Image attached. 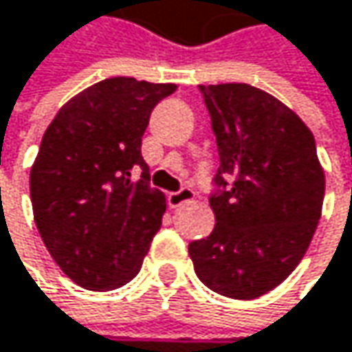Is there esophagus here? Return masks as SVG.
Listing matches in <instances>:
<instances>
[{
    "label": "esophagus",
    "instance_id": "obj_1",
    "mask_svg": "<svg viewBox=\"0 0 352 352\" xmlns=\"http://www.w3.org/2000/svg\"><path fill=\"white\" fill-rule=\"evenodd\" d=\"M194 196H196V194H194L192 188H182L179 192H170V194L166 196V202H168L170 208H177V206H182V204L194 200Z\"/></svg>",
    "mask_w": 352,
    "mask_h": 352
}]
</instances>
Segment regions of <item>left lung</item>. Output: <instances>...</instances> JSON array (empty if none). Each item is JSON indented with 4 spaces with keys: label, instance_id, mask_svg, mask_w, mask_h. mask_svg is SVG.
Returning a JSON list of instances; mask_svg holds the SVG:
<instances>
[{
    "label": "left lung",
    "instance_id": "8db88e82",
    "mask_svg": "<svg viewBox=\"0 0 352 352\" xmlns=\"http://www.w3.org/2000/svg\"><path fill=\"white\" fill-rule=\"evenodd\" d=\"M221 166L210 208L217 225L190 243L198 278L219 295L258 299L305 256L324 204V170L309 127L250 84L200 86Z\"/></svg>",
    "mask_w": 352,
    "mask_h": 352
}]
</instances>
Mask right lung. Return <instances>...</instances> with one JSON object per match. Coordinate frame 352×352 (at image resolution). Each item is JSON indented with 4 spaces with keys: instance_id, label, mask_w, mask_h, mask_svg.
<instances>
[{
    "instance_id": "add662e5",
    "label": "right lung",
    "mask_w": 352,
    "mask_h": 352,
    "mask_svg": "<svg viewBox=\"0 0 352 352\" xmlns=\"http://www.w3.org/2000/svg\"><path fill=\"white\" fill-rule=\"evenodd\" d=\"M175 84L109 78L67 100L47 127L30 168L34 223L55 264L88 291H113L142 268L162 225L142 135ZM142 168L140 180L131 177Z\"/></svg>"
}]
</instances>
